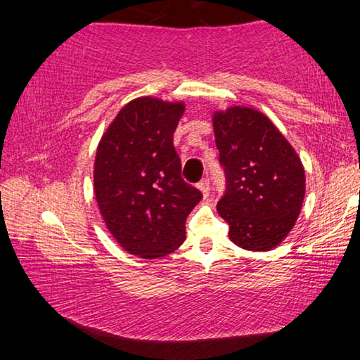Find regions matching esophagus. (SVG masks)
Segmentation results:
<instances>
[{
	"label": "esophagus",
	"mask_w": 360,
	"mask_h": 360,
	"mask_svg": "<svg viewBox=\"0 0 360 360\" xmlns=\"http://www.w3.org/2000/svg\"><path fill=\"white\" fill-rule=\"evenodd\" d=\"M198 188H200V191H202L205 198L208 197V195H210V179L205 178V179L200 181V182H198Z\"/></svg>",
	"instance_id": "obj_1"
}]
</instances>
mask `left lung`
Instances as JSON below:
<instances>
[{
  "mask_svg": "<svg viewBox=\"0 0 360 360\" xmlns=\"http://www.w3.org/2000/svg\"><path fill=\"white\" fill-rule=\"evenodd\" d=\"M225 193L217 212L229 236L248 251L276 248L300 214L304 169L273 122L252 108L233 106L212 117Z\"/></svg>",
  "mask_w": 360,
  "mask_h": 360,
  "instance_id": "left-lung-1",
  "label": "left lung"
}]
</instances>
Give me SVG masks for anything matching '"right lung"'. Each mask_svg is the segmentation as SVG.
I'll list each match as a JSON object with an SVG mask.
<instances>
[{"mask_svg":"<svg viewBox=\"0 0 360 360\" xmlns=\"http://www.w3.org/2000/svg\"><path fill=\"white\" fill-rule=\"evenodd\" d=\"M184 103L141 96L120 109L96 149L94 188L115 241L143 259L165 257L186 240L202 192L181 178L173 133Z\"/></svg>","mask_w":360,"mask_h":360,"instance_id":"obj_1","label":"right lung"}]
</instances>
